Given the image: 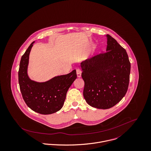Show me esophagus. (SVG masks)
<instances>
[{"label":"esophagus","mask_w":151,"mask_h":151,"mask_svg":"<svg viewBox=\"0 0 151 151\" xmlns=\"http://www.w3.org/2000/svg\"><path fill=\"white\" fill-rule=\"evenodd\" d=\"M76 74H77V76L78 78H81V75H82V71L80 69H76Z\"/></svg>","instance_id":"34e87169"}]
</instances>
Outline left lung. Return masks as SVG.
Returning a JSON list of instances; mask_svg holds the SVG:
<instances>
[{
	"instance_id": "obj_1",
	"label": "left lung",
	"mask_w": 151,
	"mask_h": 151,
	"mask_svg": "<svg viewBox=\"0 0 151 151\" xmlns=\"http://www.w3.org/2000/svg\"><path fill=\"white\" fill-rule=\"evenodd\" d=\"M106 52L81 64L84 82L83 96L92 107L106 109L125 96L131 65L126 50L109 35Z\"/></svg>"
}]
</instances>
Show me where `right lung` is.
Returning <instances> with one entry per match:
<instances>
[{"instance_id":"add662e5","label":"right lung","mask_w":151,"mask_h":151,"mask_svg":"<svg viewBox=\"0 0 151 151\" xmlns=\"http://www.w3.org/2000/svg\"><path fill=\"white\" fill-rule=\"evenodd\" d=\"M33 42L22 56L18 71L20 90L28 106L35 112L49 115L63 106L69 88L77 78L76 70L69 73L57 76L44 82L31 80L28 75L29 57Z\"/></svg>"}]
</instances>
